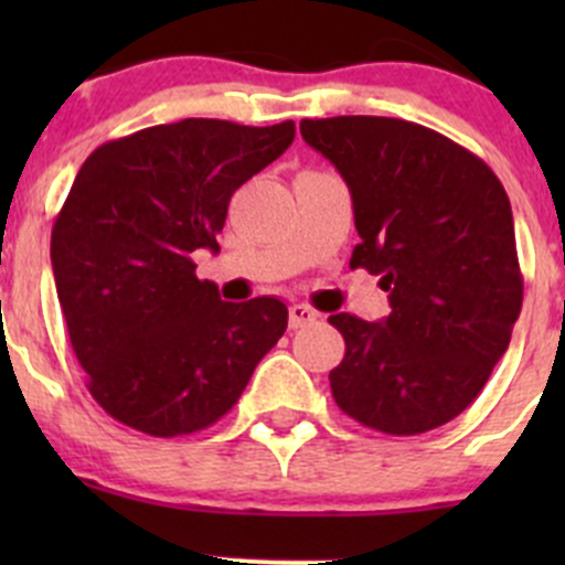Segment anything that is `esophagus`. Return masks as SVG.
Segmentation results:
<instances>
[{
	"label": "esophagus",
	"instance_id": "1",
	"mask_svg": "<svg viewBox=\"0 0 565 565\" xmlns=\"http://www.w3.org/2000/svg\"><path fill=\"white\" fill-rule=\"evenodd\" d=\"M315 319H317V311L309 309V306H303V303L289 306V328L292 330L306 328V324H311Z\"/></svg>",
	"mask_w": 565,
	"mask_h": 565
}]
</instances>
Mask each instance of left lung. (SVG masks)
<instances>
[{
	"mask_svg": "<svg viewBox=\"0 0 565 565\" xmlns=\"http://www.w3.org/2000/svg\"><path fill=\"white\" fill-rule=\"evenodd\" d=\"M352 193L350 267L380 276L391 315L328 319L344 335L335 404L385 435H424L472 404L522 309L514 215L498 174L424 125L393 117L300 122Z\"/></svg>",
	"mask_w": 565,
	"mask_h": 565,
	"instance_id": "obj_1",
	"label": "left lung"
}]
</instances>
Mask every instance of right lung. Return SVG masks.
<instances>
[{"label": "right lung", "instance_id": "right-lung-1", "mask_svg": "<svg viewBox=\"0 0 565 565\" xmlns=\"http://www.w3.org/2000/svg\"><path fill=\"white\" fill-rule=\"evenodd\" d=\"M295 122L152 125L100 145L51 230L56 298L95 402L152 437L207 429L287 330L278 298L221 300L191 254L218 250L230 199Z\"/></svg>", "mask_w": 565, "mask_h": 565}]
</instances>
